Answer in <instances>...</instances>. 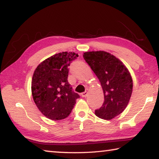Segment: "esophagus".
Segmentation results:
<instances>
[{
	"label": "esophagus",
	"mask_w": 159,
	"mask_h": 159,
	"mask_svg": "<svg viewBox=\"0 0 159 159\" xmlns=\"http://www.w3.org/2000/svg\"><path fill=\"white\" fill-rule=\"evenodd\" d=\"M87 95H88V92H86V91H85V92H84V93H81V96L83 97V98H85V97L87 96Z\"/></svg>",
	"instance_id": "34e87169"
}]
</instances>
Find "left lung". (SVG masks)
Returning <instances> with one entry per match:
<instances>
[{"instance_id":"8db88e82","label":"left lung","mask_w":159,"mask_h":159,"mask_svg":"<svg viewBox=\"0 0 159 159\" xmlns=\"http://www.w3.org/2000/svg\"><path fill=\"white\" fill-rule=\"evenodd\" d=\"M83 58L98 78L104 93V103L95 114L102 119L111 120L128 106L133 92L130 72L121 61L104 51L86 52Z\"/></svg>"}]
</instances>
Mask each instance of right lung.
<instances>
[{
  "label": "right lung",
  "instance_id": "obj_1",
  "mask_svg": "<svg viewBox=\"0 0 159 159\" xmlns=\"http://www.w3.org/2000/svg\"><path fill=\"white\" fill-rule=\"evenodd\" d=\"M78 57V54L72 52L55 54L35 70L31 80L32 96L39 111L49 119L66 118L80 98L67 80L68 66Z\"/></svg>",
  "mask_w": 159,
  "mask_h": 159
}]
</instances>
